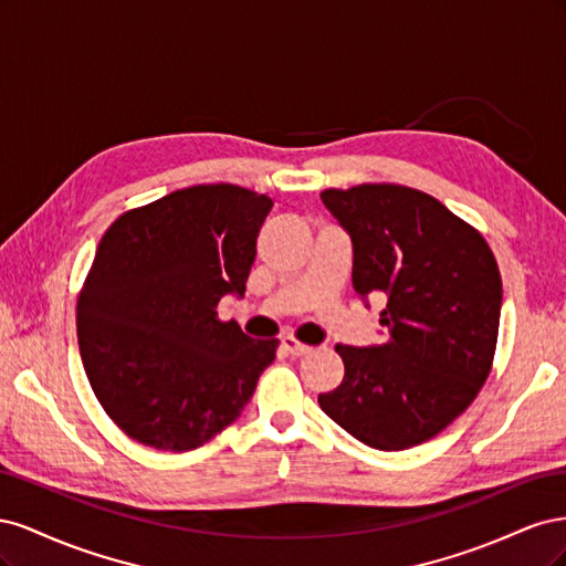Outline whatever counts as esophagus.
<instances>
[{"instance_id":"34e87169","label":"esophagus","mask_w":566,"mask_h":566,"mask_svg":"<svg viewBox=\"0 0 566 566\" xmlns=\"http://www.w3.org/2000/svg\"><path fill=\"white\" fill-rule=\"evenodd\" d=\"M281 345H283V349H285L287 354H293V356H304V354L312 352L310 345H304V342H300V339H295V337H290V335L281 339Z\"/></svg>"}]
</instances>
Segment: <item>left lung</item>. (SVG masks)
<instances>
[{"label":"left lung","mask_w":566,"mask_h":566,"mask_svg":"<svg viewBox=\"0 0 566 566\" xmlns=\"http://www.w3.org/2000/svg\"><path fill=\"white\" fill-rule=\"evenodd\" d=\"M321 200L352 238L356 295L387 300L382 345L345 347V380L323 413L370 449L432 439L489 378L503 283L482 233L422 191L364 184Z\"/></svg>","instance_id":"8db88e82"}]
</instances>
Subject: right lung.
<instances>
[{
	"label": "right lung",
	"instance_id": "1",
	"mask_svg": "<svg viewBox=\"0 0 566 566\" xmlns=\"http://www.w3.org/2000/svg\"><path fill=\"white\" fill-rule=\"evenodd\" d=\"M273 200L233 184L181 188L113 221L77 300V342L98 403L158 451L202 447L243 413L279 339L219 321L245 295Z\"/></svg>",
	"mask_w": 566,
	"mask_h": 566
}]
</instances>
